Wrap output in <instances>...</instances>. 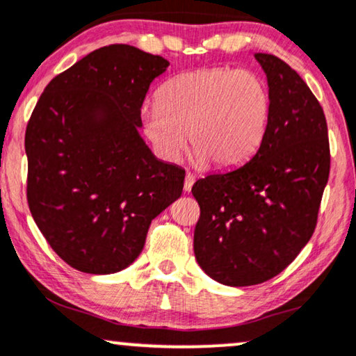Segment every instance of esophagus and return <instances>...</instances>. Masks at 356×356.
I'll return each instance as SVG.
<instances>
[{"mask_svg":"<svg viewBox=\"0 0 356 356\" xmlns=\"http://www.w3.org/2000/svg\"><path fill=\"white\" fill-rule=\"evenodd\" d=\"M194 182H195V175L191 174V172H187L186 174V181H184V191L191 192L192 191V186H194Z\"/></svg>","mask_w":356,"mask_h":356,"instance_id":"obj_1","label":"esophagus"}]
</instances>
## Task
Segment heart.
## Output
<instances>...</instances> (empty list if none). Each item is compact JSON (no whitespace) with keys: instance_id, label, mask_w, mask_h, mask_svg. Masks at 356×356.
<instances>
[{"instance_id":"heart-1","label":"heart","mask_w":356,"mask_h":356,"mask_svg":"<svg viewBox=\"0 0 356 356\" xmlns=\"http://www.w3.org/2000/svg\"><path fill=\"white\" fill-rule=\"evenodd\" d=\"M272 97L257 72L207 67L162 86L159 104L143 109V129L154 151L174 162L187 143L197 164L232 169L257 151L267 131Z\"/></svg>"}]
</instances>
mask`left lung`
Here are the masks:
<instances>
[{
    "mask_svg": "<svg viewBox=\"0 0 356 356\" xmlns=\"http://www.w3.org/2000/svg\"><path fill=\"white\" fill-rule=\"evenodd\" d=\"M255 59L272 97L259 151L192 187L197 264L229 286L262 284L293 262L314 234L330 174L327 121L314 92L277 56Z\"/></svg>",
    "mask_w": 356,
    "mask_h": 356,
    "instance_id": "obj_1",
    "label": "left lung"
}]
</instances>
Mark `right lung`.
Segmentation results:
<instances>
[{
	"label": "right lung",
	"mask_w": 356,
	"mask_h": 356,
	"mask_svg": "<svg viewBox=\"0 0 356 356\" xmlns=\"http://www.w3.org/2000/svg\"><path fill=\"white\" fill-rule=\"evenodd\" d=\"M169 61L129 44L84 56L41 94L24 136L28 205L51 248L76 270L121 272L149 225L182 194L186 170L139 134L149 86Z\"/></svg>",
	"instance_id": "right-lung-1"
}]
</instances>
